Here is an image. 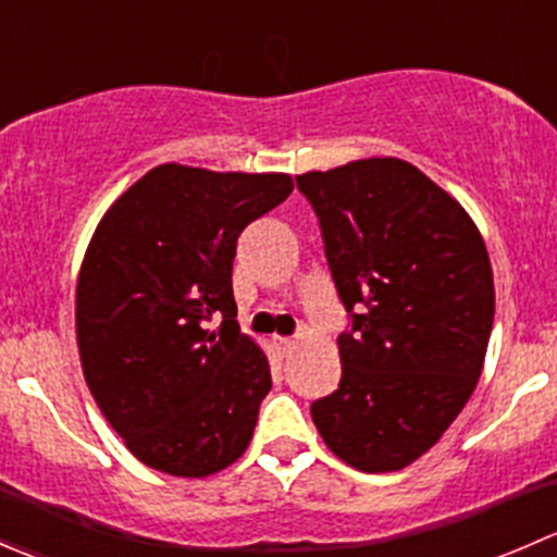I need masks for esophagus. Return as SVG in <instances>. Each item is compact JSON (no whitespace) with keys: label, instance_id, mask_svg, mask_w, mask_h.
I'll use <instances>...</instances> for the list:
<instances>
[{"label":"esophagus","instance_id":"1","mask_svg":"<svg viewBox=\"0 0 557 557\" xmlns=\"http://www.w3.org/2000/svg\"><path fill=\"white\" fill-rule=\"evenodd\" d=\"M274 347L280 350V356H290L296 350V339H288V336H274Z\"/></svg>","mask_w":557,"mask_h":557}]
</instances>
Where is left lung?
I'll list each match as a JSON object with an SVG mask.
<instances>
[{
    "label": "left lung",
    "mask_w": 557,
    "mask_h": 557,
    "mask_svg": "<svg viewBox=\"0 0 557 557\" xmlns=\"http://www.w3.org/2000/svg\"><path fill=\"white\" fill-rule=\"evenodd\" d=\"M320 221L352 331L342 380L312 404L329 450L398 471L429 453L474 393L496 312L493 269L469 212L401 159L296 177Z\"/></svg>",
    "instance_id": "obj_1"
}]
</instances>
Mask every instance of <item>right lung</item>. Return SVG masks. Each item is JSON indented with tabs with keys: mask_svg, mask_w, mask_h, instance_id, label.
I'll return each mask as SVG.
<instances>
[{
	"mask_svg": "<svg viewBox=\"0 0 557 557\" xmlns=\"http://www.w3.org/2000/svg\"><path fill=\"white\" fill-rule=\"evenodd\" d=\"M290 190V174L161 164L99 221L77 277L83 377L150 469L210 476L250 445L272 374L234 320L232 267L243 228Z\"/></svg>",
	"mask_w": 557,
	"mask_h": 557,
	"instance_id": "1",
	"label": "right lung"
}]
</instances>
